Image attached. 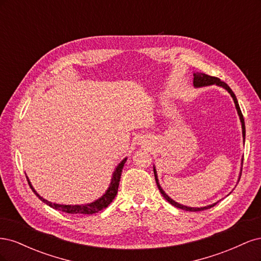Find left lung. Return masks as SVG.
<instances>
[{
    "instance_id": "obj_1",
    "label": "left lung",
    "mask_w": 261,
    "mask_h": 261,
    "mask_svg": "<svg viewBox=\"0 0 261 261\" xmlns=\"http://www.w3.org/2000/svg\"><path fill=\"white\" fill-rule=\"evenodd\" d=\"M210 85H218V86H221V87H223L224 89H226L228 92H230V94H231L233 100H234V103H235L236 110H238V113H239V115H240V118H241L242 128H243V137H244V141H245V122H244V117H243L242 111H241V109H240L238 99H236L235 94H234V92L232 91V89H231L230 87H228L224 82H221V80H219L218 77L209 76V75L203 74V73L194 74V86H195V87H203V86H210ZM153 173H154V178H155V181H156V186H158V188H159L160 193L162 194V196L164 197V198L167 199L171 204H173V206H174V207L179 208V209H183V210H186V211H201V210H206V209H209V208H211V207H213V206H216V203H213V204H210V206H207V207L192 208V207H187V206H183V204L177 203L176 201L171 199L170 197L163 192V189L161 188V186H160V184H159V180H158L156 172H155V169H154V168H153Z\"/></svg>"
}]
</instances>
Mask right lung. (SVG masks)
Returning <instances> with one entry per match:
<instances>
[{
  "label": "right lung",
  "mask_w": 261,
  "mask_h": 261,
  "mask_svg": "<svg viewBox=\"0 0 261 261\" xmlns=\"http://www.w3.org/2000/svg\"><path fill=\"white\" fill-rule=\"evenodd\" d=\"M126 162V158L125 159L117 165V168L115 169L114 173H113V176H112V181H111V185H110L109 189L106 192V194L101 197L100 199L96 200L94 202L88 203V204H84V206H69V204H58V203H52L48 200L43 199L42 197L37 194V192L35 191V188L31 186L30 181L27 177L28 180V184L30 186V188L33 189V192L36 194V196L38 197L39 199L42 200L44 203L48 204L51 208H54L57 210L63 211V212H66V213H72V215H93V213H97L100 210H103L105 208H107L110 203L112 202V200L115 198V196L117 194L118 191V185H120V179H121V174H122V170L124 164Z\"/></svg>",
  "instance_id": "1"
}]
</instances>
